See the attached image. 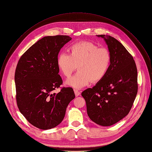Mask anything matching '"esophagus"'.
<instances>
[{"label":"esophagus","mask_w":152,"mask_h":152,"mask_svg":"<svg viewBox=\"0 0 152 152\" xmlns=\"http://www.w3.org/2000/svg\"><path fill=\"white\" fill-rule=\"evenodd\" d=\"M74 93H75V96H78L79 95H80L81 93H80V92H79V91H78V90H75V89H74Z\"/></svg>","instance_id":"1"}]
</instances>
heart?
Listing matches in <instances>:
<instances>
[{
	"mask_svg": "<svg viewBox=\"0 0 152 152\" xmlns=\"http://www.w3.org/2000/svg\"><path fill=\"white\" fill-rule=\"evenodd\" d=\"M69 50V54L61 53L57 58L58 70L67 78L78 66L79 71L66 80L68 86L81 88L91 81H100L106 75L111 62V55L107 48H99L92 42L83 41L72 44Z\"/></svg>",
	"mask_w": 152,
	"mask_h": 152,
	"instance_id": "heart-1",
	"label": "heart"
}]
</instances>
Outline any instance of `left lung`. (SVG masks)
<instances>
[{
	"label": "left lung",
	"mask_w": 152,
	"mask_h": 152,
	"mask_svg": "<svg viewBox=\"0 0 152 152\" xmlns=\"http://www.w3.org/2000/svg\"><path fill=\"white\" fill-rule=\"evenodd\" d=\"M111 55V65L104 78L81 95L88 116L103 126L113 125L127 115L138 92L137 69L133 57L114 38L101 35Z\"/></svg>",
	"instance_id": "obj_1"
}]
</instances>
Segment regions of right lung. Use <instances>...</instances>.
<instances>
[{"mask_svg": "<svg viewBox=\"0 0 152 152\" xmlns=\"http://www.w3.org/2000/svg\"><path fill=\"white\" fill-rule=\"evenodd\" d=\"M72 38L66 35L48 36L30 47L20 57L15 73L16 100L28 122L43 130L57 126L64 118L66 108L75 98L71 87L53 90L63 83L57 58Z\"/></svg>", "mask_w": 152, "mask_h": 152, "instance_id": "1", "label": "right lung"}]
</instances>
